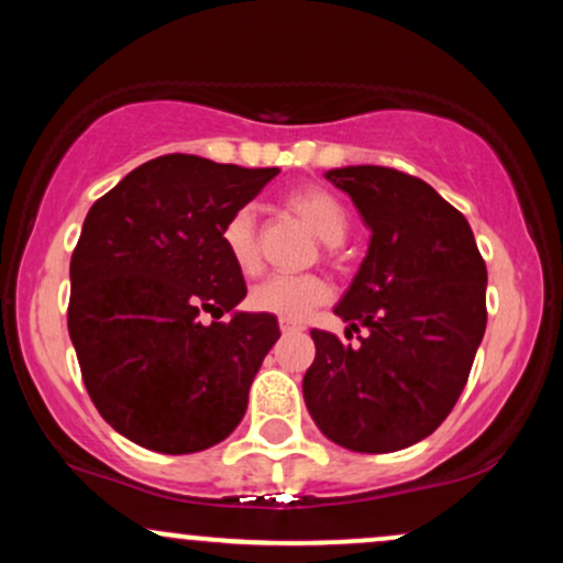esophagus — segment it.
Listing matches in <instances>:
<instances>
[{
  "mask_svg": "<svg viewBox=\"0 0 563 563\" xmlns=\"http://www.w3.org/2000/svg\"><path fill=\"white\" fill-rule=\"evenodd\" d=\"M280 331H283V335H294V333H301V325H296V322H288V320H280Z\"/></svg>",
  "mask_w": 563,
  "mask_h": 563,
  "instance_id": "esophagus-1",
  "label": "esophagus"
}]
</instances>
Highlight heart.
<instances>
[{"instance_id": "heart-1", "label": "heart", "mask_w": 563, "mask_h": 563, "mask_svg": "<svg viewBox=\"0 0 563 563\" xmlns=\"http://www.w3.org/2000/svg\"><path fill=\"white\" fill-rule=\"evenodd\" d=\"M288 209L307 224L322 243H341L349 230V217L341 200L322 187H301L290 192ZM222 245L232 267L241 275H254L260 269V245H256V219L251 209H238L222 224ZM331 299V288L314 275L301 277H267L251 288L249 307L254 312L275 314V318L296 322L303 320L314 307Z\"/></svg>"}]
</instances>
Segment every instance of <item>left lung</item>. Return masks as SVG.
<instances>
[{
    "label": "left lung",
    "mask_w": 563,
    "mask_h": 563,
    "mask_svg": "<svg viewBox=\"0 0 563 563\" xmlns=\"http://www.w3.org/2000/svg\"><path fill=\"white\" fill-rule=\"evenodd\" d=\"M328 183L371 230L367 254L333 312L363 344L312 331L303 402L331 442L394 452L437 429L466 386L487 328V267L466 217L423 179L341 166Z\"/></svg>",
    "instance_id": "8db88e82"
}]
</instances>
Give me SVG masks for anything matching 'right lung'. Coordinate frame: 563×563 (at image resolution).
Segmentation results:
<instances>
[{
  "instance_id": "add662e5",
  "label": "right lung",
  "mask_w": 563,
  "mask_h": 563,
  "mask_svg": "<svg viewBox=\"0 0 563 563\" xmlns=\"http://www.w3.org/2000/svg\"><path fill=\"white\" fill-rule=\"evenodd\" d=\"M280 169L172 153L129 172L84 219L68 333L100 416L164 455L209 450L243 421L275 314L241 312L222 224ZM231 312L230 323L199 314Z\"/></svg>"
}]
</instances>
